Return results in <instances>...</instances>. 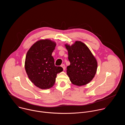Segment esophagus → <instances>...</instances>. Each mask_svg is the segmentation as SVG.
<instances>
[{
    "label": "esophagus",
    "mask_w": 125,
    "mask_h": 125,
    "mask_svg": "<svg viewBox=\"0 0 125 125\" xmlns=\"http://www.w3.org/2000/svg\"><path fill=\"white\" fill-rule=\"evenodd\" d=\"M61 67L63 68V70H65V65L64 64H62V65H61Z\"/></svg>",
    "instance_id": "obj_1"
}]
</instances>
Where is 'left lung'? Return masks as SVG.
<instances>
[{"instance_id":"8db88e82","label":"left lung","mask_w":125,"mask_h":125,"mask_svg":"<svg viewBox=\"0 0 125 125\" xmlns=\"http://www.w3.org/2000/svg\"><path fill=\"white\" fill-rule=\"evenodd\" d=\"M68 52L70 65L67 67V74L70 81L81 86L90 83L94 78L97 63L90 50L83 43L76 41L70 46L65 44Z\"/></svg>"}]
</instances>
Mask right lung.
I'll list each match as a JSON object with an SVG mask.
<instances>
[{
    "label": "right lung",
    "instance_id": "add662e5",
    "mask_svg": "<svg viewBox=\"0 0 125 125\" xmlns=\"http://www.w3.org/2000/svg\"><path fill=\"white\" fill-rule=\"evenodd\" d=\"M56 43L49 40L34 43L27 52L25 67L31 82L41 89L49 88L54 85L57 74L63 68L54 65L52 53Z\"/></svg>",
    "mask_w": 125,
    "mask_h": 125
}]
</instances>
